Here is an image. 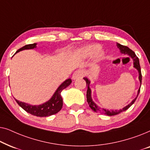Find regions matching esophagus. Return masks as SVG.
I'll return each instance as SVG.
<instances>
[{
	"label": "esophagus",
	"instance_id": "obj_1",
	"mask_svg": "<svg viewBox=\"0 0 150 150\" xmlns=\"http://www.w3.org/2000/svg\"><path fill=\"white\" fill-rule=\"evenodd\" d=\"M83 76V72L81 70H76L74 72L72 75V79L74 80H76L77 79H80V78H82Z\"/></svg>",
	"mask_w": 150,
	"mask_h": 150
}]
</instances>
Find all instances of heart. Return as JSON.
<instances>
[{"label": "heart", "mask_w": 150, "mask_h": 150, "mask_svg": "<svg viewBox=\"0 0 150 150\" xmlns=\"http://www.w3.org/2000/svg\"><path fill=\"white\" fill-rule=\"evenodd\" d=\"M79 54L83 57H89L93 55L95 61H100L104 58V54L103 51L100 49V46L98 44H89L83 48H82L79 51Z\"/></svg>", "instance_id": "obj_1"}]
</instances>
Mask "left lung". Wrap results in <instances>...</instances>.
<instances>
[{"instance_id":"left-lung-1","label":"left lung","mask_w":150,"mask_h":150,"mask_svg":"<svg viewBox=\"0 0 150 150\" xmlns=\"http://www.w3.org/2000/svg\"><path fill=\"white\" fill-rule=\"evenodd\" d=\"M117 46L119 48H120V50H121V52L122 53H124L125 54H128L129 56L132 57V59H133V61H134V67L136 68L137 70L139 71V81H140V83H141V81H142V75H141V66H140V64H139V59L138 57H137V55L135 54V53L134 51H132L131 49H130L128 48V47H127L126 46H123V45H121L120 44H117ZM84 80L86 81V84H87V101L88 102V104H89V105L90 106V108H91L92 110H93V111H95L96 112H102V113H104L105 115H107L108 116H112V115H117L119 113H120L121 112H123V111H125V110H126L128 108H129L134 103L135 100H137V97H138L139 96V92H140V88H139V91H138V94H137V98H135L132 100V102H131L130 104H129L128 106H126V107L123 108L121 110H106V109H102L100 107H99L98 105H96V104L94 103L93 102V100L91 99V89H90L89 88V83H90V81L88 80L87 78H84Z\"/></svg>"}]
</instances>
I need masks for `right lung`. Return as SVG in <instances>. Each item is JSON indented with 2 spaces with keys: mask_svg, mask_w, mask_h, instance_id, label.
Wrapping results in <instances>:
<instances>
[{
  "mask_svg": "<svg viewBox=\"0 0 150 150\" xmlns=\"http://www.w3.org/2000/svg\"><path fill=\"white\" fill-rule=\"evenodd\" d=\"M36 44H27L26 46L20 48L19 50H17V53L20 51L26 50V49H33L36 48ZM71 83V80L70 79L66 80V81L63 82L61 85L59 86L57 91H55L54 95L50 100L46 102V103L41 104L38 106H33L30 104L24 103L18 101L16 100V101L18 104V105L23 108V109L28 113L33 115L37 117H48L52 115L56 114L59 111H60L61 108L63 106V99L61 98V93L63 89H65L67 87L70 85Z\"/></svg>",
  "mask_w": 150,
  "mask_h": 150,
  "instance_id": "right-lung-1",
  "label": "right lung"
}]
</instances>
